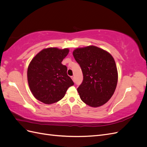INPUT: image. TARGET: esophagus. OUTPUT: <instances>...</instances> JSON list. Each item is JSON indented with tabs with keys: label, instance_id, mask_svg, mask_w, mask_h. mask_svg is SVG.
I'll return each instance as SVG.
<instances>
[{
	"label": "esophagus",
	"instance_id": "34e87169",
	"mask_svg": "<svg viewBox=\"0 0 147 147\" xmlns=\"http://www.w3.org/2000/svg\"><path fill=\"white\" fill-rule=\"evenodd\" d=\"M71 78H72V80H73L74 82H75V78H74V76H72V77H71Z\"/></svg>",
	"mask_w": 147,
	"mask_h": 147
}]
</instances>
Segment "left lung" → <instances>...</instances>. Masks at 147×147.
<instances>
[{
	"instance_id": "obj_1",
	"label": "left lung",
	"mask_w": 147,
	"mask_h": 147,
	"mask_svg": "<svg viewBox=\"0 0 147 147\" xmlns=\"http://www.w3.org/2000/svg\"><path fill=\"white\" fill-rule=\"evenodd\" d=\"M73 55L83 74V80L77 88L80 99L92 107L105 104L113 96L118 82L113 57L95 46L77 48Z\"/></svg>"
}]
</instances>
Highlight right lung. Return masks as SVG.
<instances>
[{
	"mask_svg": "<svg viewBox=\"0 0 147 147\" xmlns=\"http://www.w3.org/2000/svg\"><path fill=\"white\" fill-rule=\"evenodd\" d=\"M69 51L67 48L44 49L29 64L28 80L30 90L43 103L51 104L60 100L67 89L74 84L67 74V67L61 63Z\"/></svg>",
	"mask_w": 147,
	"mask_h": 147,
	"instance_id": "obj_1",
	"label": "right lung"
}]
</instances>
